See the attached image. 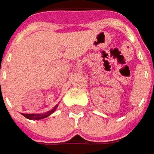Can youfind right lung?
Segmentation results:
<instances>
[{
	"instance_id": "add662e5",
	"label": "right lung",
	"mask_w": 154,
	"mask_h": 154,
	"mask_svg": "<svg viewBox=\"0 0 154 154\" xmlns=\"http://www.w3.org/2000/svg\"><path fill=\"white\" fill-rule=\"evenodd\" d=\"M58 107V105H56L55 106L54 108L47 112H44V113H41V114H26V113H21L24 117H25L26 119L30 120H40L42 119H45V118H48V116H50L51 114L53 112H55V110Z\"/></svg>"
}]
</instances>
